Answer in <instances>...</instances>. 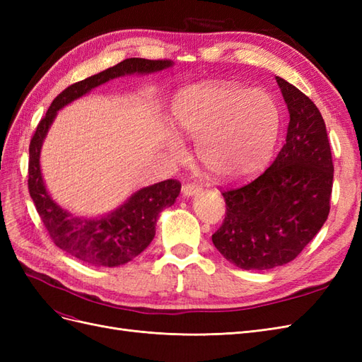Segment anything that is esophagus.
Instances as JSON below:
<instances>
[{"mask_svg": "<svg viewBox=\"0 0 362 362\" xmlns=\"http://www.w3.org/2000/svg\"><path fill=\"white\" fill-rule=\"evenodd\" d=\"M181 193L185 198H193V196H198L201 193V187L198 184H184Z\"/></svg>", "mask_w": 362, "mask_h": 362, "instance_id": "esophagus-1", "label": "esophagus"}]
</instances>
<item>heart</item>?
<instances>
[{"mask_svg":"<svg viewBox=\"0 0 362 362\" xmlns=\"http://www.w3.org/2000/svg\"><path fill=\"white\" fill-rule=\"evenodd\" d=\"M173 117L181 134L198 141L202 166L225 182L249 180L267 166L282 120L272 93L221 81L182 89L173 100ZM164 144L173 157H185V146L175 133Z\"/></svg>","mask_w":362,"mask_h":362,"instance_id":"1","label":"heart"}]
</instances>
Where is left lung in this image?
Returning a JSON list of instances; mask_svg holds the SVG:
<instances>
[{"instance_id":"8db88e82","label":"left lung","mask_w":362,"mask_h":362,"mask_svg":"<svg viewBox=\"0 0 362 362\" xmlns=\"http://www.w3.org/2000/svg\"><path fill=\"white\" fill-rule=\"evenodd\" d=\"M290 122L272 166L240 189L223 192L226 216L213 234L225 259L243 270H269L298 257L329 214L334 164L319 108L276 76Z\"/></svg>"}]
</instances>
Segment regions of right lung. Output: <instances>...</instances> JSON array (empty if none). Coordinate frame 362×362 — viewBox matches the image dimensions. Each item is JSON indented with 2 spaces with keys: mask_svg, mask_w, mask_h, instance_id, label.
<instances>
[{
  "mask_svg": "<svg viewBox=\"0 0 362 362\" xmlns=\"http://www.w3.org/2000/svg\"><path fill=\"white\" fill-rule=\"evenodd\" d=\"M170 60L127 59L115 66L64 89L54 100L30 141L28 190L43 225L62 250L96 267L127 264L144 252L156 237L160 213L177 201L181 184L161 181L139 189L103 216H76L60 206L49 194L40 169V151L57 113L110 80L125 75H151L173 66Z\"/></svg>",
  "mask_w": 362,
  "mask_h": 362,
  "instance_id": "obj_1",
  "label": "right lung"
}]
</instances>
